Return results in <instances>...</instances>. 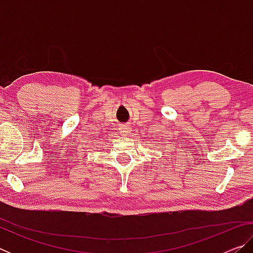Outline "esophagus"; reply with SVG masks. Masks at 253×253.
<instances>
[{
  "label": "esophagus",
  "instance_id": "esophagus-1",
  "mask_svg": "<svg viewBox=\"0 0 253 253\" xmlns=\"http://www.w3.org/2000/svg\"><path fill=\"white\" fill-rule=\"evenodd\" d=\"M129 130H130V128L128 127L127 125L123 126V127L121 128V131L123 132V135H128V134H129Z\"/></svg>",
  "mask_w": 253,
  "mask_h": 253
}]
</instances>
